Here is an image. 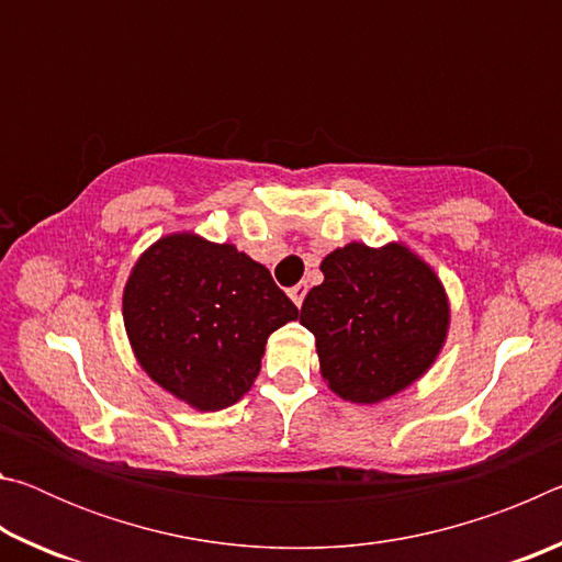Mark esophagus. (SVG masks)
Here are the masks:
<instances>
[{"label": "esophagus", "instance_id": "1", "mask_svg": "<svg viewBox=\"0 0 562 562\" xmlns=\"http://www.w3.org/2000/svg\"><path fill=\"white\" fill-rule=\"evenodd\" d=\"M288 294H290V300H292L294 304H297V307H302L304 294H307V284H304V282L294 284V288H290V290H288Z\"/></svg>", "mask_w": 562, "mask_h": 562}]
</instances>
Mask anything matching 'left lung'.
Wrapping results in <instances>:
<instances>
[{
  "label": "left lung",
  "instance_id": "8db88e82",
  "mask_svg": "<svg viewBox=\"0 0 562 562\" xmlns=\"http://www.w3.org/2000/svg\"><path fill=\"white\" fill-rule=\"evenodd\" d=\"M300 322L317 339L319 372L351 404H379L422 379L449 335L441 280L404 243H349L322 260Z\"/></svg>",
  "mask_w": 562,
  "mask_h": 562
}]
</instances>
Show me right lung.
Segmentation results:
<instances>
[{"mask_svg":"<svg viewBox=\"0 0 562 562\" xmlns=\"http://www.w3.org/2000/svg\"><path fill=\"white\" fill-rule=\"evenodd\" d=\"M297 315L265 265L195 233L160 237L123 288L138 364L198 412L240 402L260 374L268 337Z\"/></svg>","mask_w":562,"mask_h":562,"instance_id":"1","label":"right lung"}]
</instances>
